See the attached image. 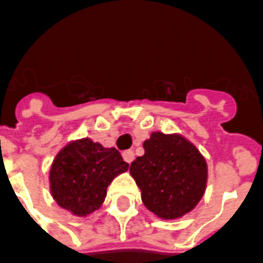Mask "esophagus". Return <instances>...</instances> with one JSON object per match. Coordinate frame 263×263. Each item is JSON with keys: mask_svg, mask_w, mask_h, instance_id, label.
<instances>
[{"mask_svg": "<svg viewBox=\"0 0 263 263\" xmlns=\"http://www.w3.org/2000/svg\"><path fill=\"white\" fill-rule=\"evenodd\" d=\"M122 158H124V160H125V162L131 163L132 160H134V158H135V154H134L132 151H125V152L122 154Z\"/></svg>", "mask_w": 263, "mask_h": 263, "instance_id": "obj_1", "label": "esophagus"}]
</instances>
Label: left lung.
Listing matches in <instances>:
<instances>
[{"label":"left lung","instance_id":"left-lung-1","mask_svg":"<svg viewBox=\"0 0 263 263\" xmlns=\"http://www.w3.org/2000/svg\"><path fill=\"white\" fill-rule=\"evenodd\" d=\"M145 155L131 163V175L142 192L146 209L166 220L196 207L207 183L205 160L179 135L154 132L143 143Z\"/></svg>","mask_w":263,"mask_h":263}]
</instances>
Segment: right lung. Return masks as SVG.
Wrapping results in <instances>:
<instances>
[{"mask_svg": "<svg viewBox=\"0 0 263 263\" xmlns=\"http://www.w3.org/2000/svg\"><path fill=\"white\" fill-rule=\"evenodd\" d=\"M115 148H103L91 139L71 142L56 156L50 169V190L60 207L86 215L103 204L107 187L128 171Z\"/></svg>", "mask_w": 263, "mask_h": 263, "instance_id": "right-lung-1", "label": "right lung"}]
</instances>
